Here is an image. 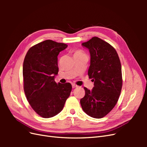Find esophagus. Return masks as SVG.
<instances>
[{"label":"esophagus","mask_w":147,"mask_h":147,"mask_svg":"<svg viewBox=\"0 0 147 147\" xmlns=\"http://www.w3.org/2000/svg\"><path fill=\"white\" fill-rule=\"evenodd\" d=\"M78 86L77 85H76V84H72V88H77Z\"/></svg>","instance_id":"1"}]
</instances>
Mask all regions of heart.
<instances>
[{
	"instance_id": "heart-1",
	"label": "heart",
	"mask_w": 147,
	"mask_h": 147,
	"mask_svg": "<svg viewBox=\"0 0 147 147\" xmlns=\"http://www.w3.org/2000/svg\"><path fill=\"white\" fill-rule=\"evenodd\" d=\"M82 55H85L84 52L82 50H76L74 52V56H82Z\"/></svg>"
}]
</instances>
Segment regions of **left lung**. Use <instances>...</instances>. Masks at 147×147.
Here are the masks:
<instances>
[{"mask_svg": "<svg viewBox=\"0 0 147 147\" xmlns=\"http://www.w3.org/2000/svg\"><path fill=\"white\" fill-rule=\"evenodd\" d=\"M82 46L90 53L88 74L94 86L92 90L84 88L85 95L80 99V104L89 116L101 118L114 108L118 100L123 84L121 63L115 49L99 37H92Z\"/></svg>", "mask_w": 147, "mask_h": 147, "instance_id": "8db88e82", "label": "left lung"}]
</instances>
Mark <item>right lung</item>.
I'll use <instances>...</instances> for the list:
<instances>
[{"mask_svg": "<svg viewBox=\"0 0 147 147\" xmlns=\"http://www.w3.org/2000/svg\"><path fill=\"white\" fill-rule=\"evenodd\" d=\"M67 47L65 43L47 40L31 47L25 56V95L31 107L43 118H51L61 112L72 91L70 83L55 81L59 70L57 56Z\"/></svg>", "mask_w": 147, "mask_h": 147, "instance_id": "1", "label": "right lung"}]
</instances>
